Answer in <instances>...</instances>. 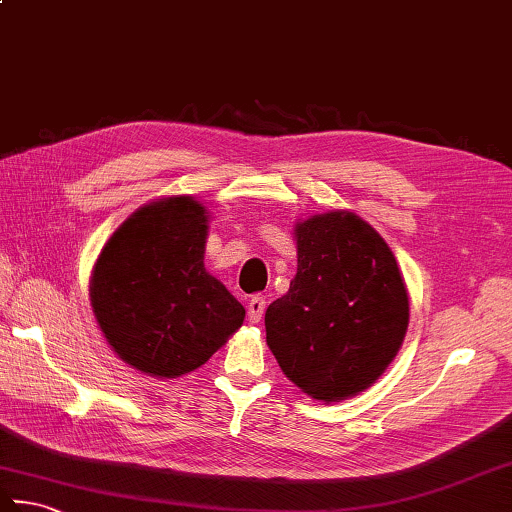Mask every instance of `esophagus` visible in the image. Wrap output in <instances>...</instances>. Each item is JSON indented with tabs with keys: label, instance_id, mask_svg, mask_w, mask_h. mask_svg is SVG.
I'll return each instance as SVG.
<instances>
[{
	"label": "esophagus",
	"instance_id": "1",
	"mask_svg": "<svg viewBox=\"0 0 512 512\" xmlns=\"http://www.w3.org/2000/svg\"><path fill=\"white\" fill-rule=\"evenodd\" d=\"M264 308H266V299L264 297H250L248 299V319L253 324H259L264 317Z\"/></svg>",
	"mask_w": 512,
	"mask_h": 512
}]
</instances>
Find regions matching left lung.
Instances as JSON below:
<instances>
[{
	"mask_svg": "<svg viewBox=\"0 0 512 512\" xmlns=\"http://www.w3.org/2000/svg\"><path fill=\"white\" fill-rule=\"evenodd\" d=\"M297 275L266 310V342L284 375L322 402L362 393L393 362L408 328L397 259L353 213L297 224Z\"/></svg>",
	"mask_w": 512,
	"mask_h": 512,
	"instance_id": "left-lung-1",
	"label": "left lung"
}]
</instances>
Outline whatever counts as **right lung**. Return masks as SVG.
<instances>
[{"label": "right lung", "mask_w": 512, "mask_h": 512, "mask_svg": "<svg viewBox=\"0 0 512 512\" xmlns=\"http://www.w3.org/2000/svg\"><path fill=\"white\" fill-rule=\"evenodd\" d=\"M206 208L153 202L115 230L90 279V304L115 353L142 373L179 377L206 364L246 310L204 268Z\"/></svg>", "instance_id": "1"}]
</instances>
